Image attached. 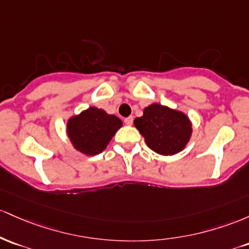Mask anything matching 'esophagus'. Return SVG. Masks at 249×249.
<instances>
[{"mask_svg":"<svg viewBox=\"0 0 249 249\" xmlns=\"http://www.w3.org/2000/svg\"><path fill=\"white\" fill-rule=\"evenodd\" d=\"M133 116H128V117H125L124 119V124H127V125H130L133 124Z\"/></svg>","mask_w":249,"mask_h":249,"instance_id":"obj_1","label":"esophagus"}]
</instances>
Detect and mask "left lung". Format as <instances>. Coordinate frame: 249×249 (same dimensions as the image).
Segmentation results:
<instances>
[{
    "instance_id": "8db88e82",
    "label": "left lung",
    "mask_w": 249,
    "mask_h": 249,
    "mask_svg": "<svg viewBox=\"0 0 249 249\" xmlns=\"http://www.w3.org/2000/svg\"><path fill=\"white\" fill-rule=\"evenodd\" d=\"M134 125L146 140L147 146L161 155H173L182 150L192 134L191 122L183 113L153 103L143 115L134 120Z\"/></svg>"
}]
</instances>
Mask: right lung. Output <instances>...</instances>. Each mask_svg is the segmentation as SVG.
Wrapping results in <instances>:
<instances>
[{
  "mask_svg": "<svg viewBox=\"0 0 249 249\" xmlns=\"http://www.w3.org/2000/svg\"><path fill=\"white\" fill-rule=\"evenodd\" d=\"M121 125L119 117L90 107L69 120L67 132L77 150L87 155H96L107 147Z\"/></svg>",
  "mask_w": 249,
  "mask_h": 249,
  "instance_id": "add662e5",
  "label": "right lung"
}]
</instances>
